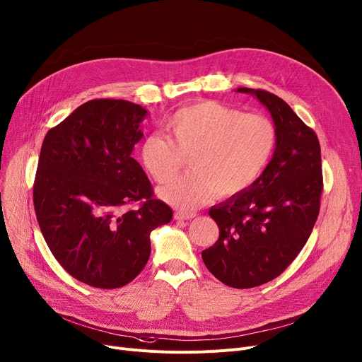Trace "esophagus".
<instances>
[{"mask_svg": "<svg viewBox=\"0 0 362 362\" xmlns=\"http://www.w3.org/2000/svg\"><path fill=\"white\" fill-rule=\"evenodd\" d=\"M195 216H197V213H194V211H176L175 213L176 220H189V218H194Z\"/></svg>", "mask_w": 362, "mask_h": 362, "instance_id": "1", "label": "esophagus"}]
</instances>
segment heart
<instances>
[{
    "mask_svg": "<svg viewBox=\"0 0 362 362\" xmlns=\"http://www.w3.org/2000/svg\"><path fill=\"white\" fill-rule=\"evenodd\" d=\"M165 132L168 139L146 137L140 156L158 183L175 179L189 158L194 171L160 191L164 201L183 210L199 207L216 192L230 198L248 191L268 168L278 142L269 118L211 100L179 109Z\"/></svg>",
    "mask_w": 362,
    "mask_h": 362,
    "instance_id": "obj_1",
    "label": "heart"
}]
</instances>
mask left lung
<instances>
[{
    "label": "left lung",
    "mask_w": 362,
    "mask_h": 362,
    "mask_svg": "<svg viewBox=\"0 0 362 362\" xmlns=\"http://www.w3.org/2000/svg\"><path fill=\"white\" fill-rule=\"evenodd\" d=\"M268 107L278 142L263 176L241 195L211 207L218 240L202 251L223 284L251 288L284 272L315 225L322 194L320 140L293 109L266 90L241 87Z\"/></svg>",
    "instance_id": "8db88e82"
}]
</instances>
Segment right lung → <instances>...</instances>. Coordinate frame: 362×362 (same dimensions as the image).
I'll list each match as a JSON object with an SVG mask.
<instances>
[{"label": "right lung", "instance_id": "right-lung-1", "mask_svg": "<svg viewBox=\"0 0 362 362\" xmlns=\"http://www.w3.org/2000/svg\"><path fill=\"white\" fill-rule=\"evenodd\" d=\"M146 114L127 100L94 99L44 137L34 182L38 225L62 268L91 287L133 281L148 263L151 232L173 218L132 156Z\"/></svg>", "mask_w": 362, "mask_h": 362}]
</instances>
